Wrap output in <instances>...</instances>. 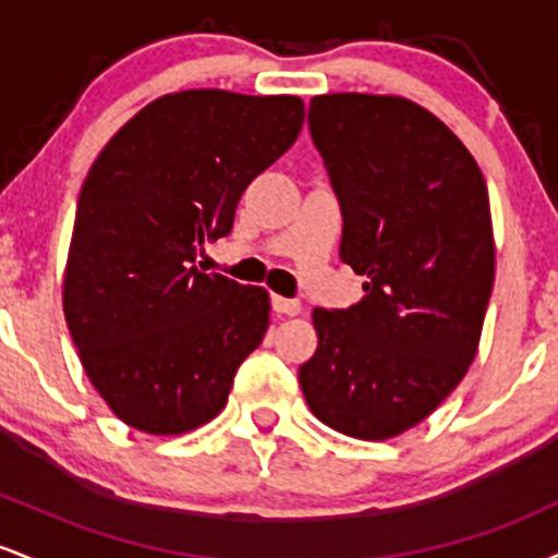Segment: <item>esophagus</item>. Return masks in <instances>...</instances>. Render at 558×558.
Masks as SVG:
<instances>
[{"mask_svg": "<svg viewBox=\"0 0 558 558\" xmlns=\"http://www.w3.org/2000/svg\"><path fill=\"white\" fill-rule=\"evenodd\" d=\"M272 304V312H278V315H299L301 312V304L296 299H283V296H272L270 299Z\"/></svg>", "mask_w": 558, "mask_h": 558, "instance_id": "esophagus-1", "label": "esophagus"}]
</instances>
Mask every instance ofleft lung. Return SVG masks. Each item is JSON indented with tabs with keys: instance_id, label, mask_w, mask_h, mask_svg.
<instances>
[{
	"instance_id": "1",
	"label": "left lung",
	"mask_w": 558,
	"mask_h": 558,
	"mask_svg": "<svg viewBox=\"0 0 558 558\" xmlns=\"http://www.w3.org/2000/svg\"><path fill=\"white\" fill-rule=\"evenodd\" d=\"M306 120L341 204V259L367 283L349 310H315L299 383L332 430L386 440L475 360L496 262L488 185L462 141L401 96H315Z\"/></svg>"
}]
</instances>
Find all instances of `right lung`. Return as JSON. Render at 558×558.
Wrapping results in <instances>:
<instances>
[{
    "mask_svg": "<svg viewBox=\"0 0 558 558\" xmlns=\"http://www.w3.org/2000/svg\"><path fill=\"white\" fill-rule=\"evenodd\" d=\"M301 125L299 96L198 88L146 105L96 157L62 306L88 380L125 425L178 435L226 407L270 325V299L202 272L196 254L230 233L246 185Z\"/></svg>",
    "mask_w": 558,
    "mask_h": 558,
    "instance_id": "obj_1",
    "label": "right lung"
}]
</instances>
